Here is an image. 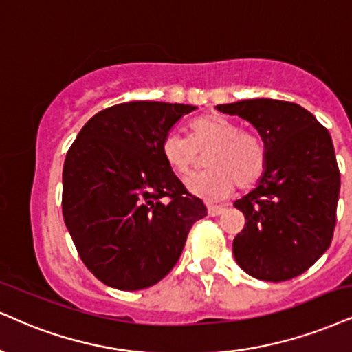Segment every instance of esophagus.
<instances>
[{
    "mask_svg": "<svg viewBox=\"0 0 352 352\" xmlns=\"http://www.w3.org/2000/svg\"><path fill=\"white\" fill-rule=\"evenodd\" d=\"M207 210H209L210 217H217V215H222L225 212V207L222 206H207Z\"/></svg>",
    "mask_w": 352,
    "mask_h": 352,
    "instance_id": "esophagus-1",
    "label": "esophagus"
}]
</instances>
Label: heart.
Listing matches in <instances>:
<instances>
[{"label": "heart", "mask_w": 352, "mask_h": 352, "mask_svg": "<svg viewBox=\"0 0 352 352\" xmlns=\"http://www.w3.org/2000/svg\"><path fill=\"white\" fill-rule=\"evenodd\" d=\"M189 138L169 132L162 140V156L177 176H188L206 155L207 171L192 176L188 188L209 201H222L238 188L248 189L266 171L267 150L261 135L243 130L227 117L209 114L190 120Z\"/></svg>", "instance_id": "obj_1"}]
</instances>
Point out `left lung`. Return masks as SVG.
<instances>
[{"mask_svg":"<svg viewBox=\"0 0 352 352\" xmlns=\"http://www.w3.org/2000/svg\"><path fill=\"white\" fill-rule=\"evenodd\" d=\"M217 109L248 120L267 150L259 184L233 204L245 215L233 240L238 266L259 280L300 276L335 232L341 177L331 135L296 102L261 98Z\"/></svg>","mask_w":352,"mask_h":352,"instance_id":"left-lung-1","label":"left lung"}]
</instances>
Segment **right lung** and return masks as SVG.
Returning a JSON list of instances; mask_svg holds the SVG:
<instances>
[{
    "label": "right lung",
    "mask_w": 352,
    "mask_h": 352,
    "mask_svg": "<svg viewBox=\"0 0 352 352\" xmlns=\"http://www.w3.org/2000/svg\"><path fill=\"white\" fill-rule=\"evenodd\" d=\"M188 104L132 101L91 117L63 164V219L85 266L109 287L155 285L207 215L162 156Z\"/></svg>",
    "instance_id": "1"
}]
</instances>
